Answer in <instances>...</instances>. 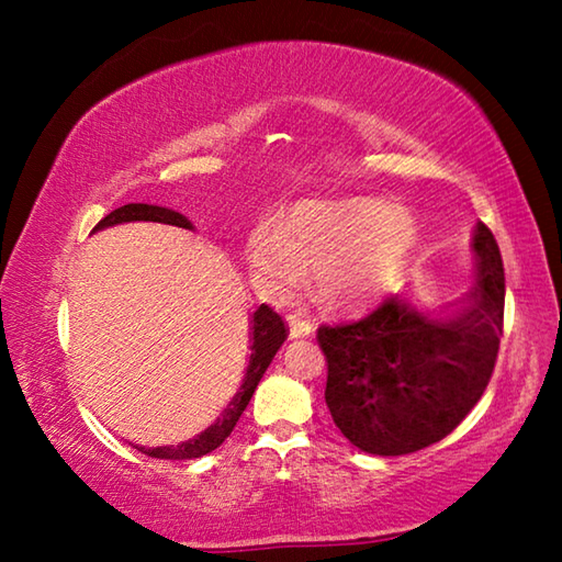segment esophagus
I'll use <instances>...</instances> for the list:
<instances>
[{"mask_svg":"<svg viewBox=\"0 0 562 562\" xmlns=\"http://www.w3.org/2000/svg\"><path fill=\"white\" fill-rule=\"evenodd\" d=\"M288 327H290V339H302V337L312 335V322L300 317V315H290Z\"/></svg>","mask_w":562,"mask_h":562,"instance_id":"1","label":"esophagus"}]
</instances>
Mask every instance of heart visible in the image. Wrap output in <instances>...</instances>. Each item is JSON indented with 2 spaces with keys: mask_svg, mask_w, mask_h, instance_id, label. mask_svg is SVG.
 <instances>
[{
  "mask_svg": "<svg viewBox=\"0 0 562 562\" xmlns=\"http://www.w3.org/2000/svg\"><path fill=\"white\" fill-rule=\"evenodd\" d=\"M416 243L414 213L382 198L300 203L282 227L255 225L245 255L252 280L278 297L315 272V297L325 310H359L402 272Z\"/></svg>",
  "mask_w": 562,
  "mask_h": 562,
  "instance_id": "heart-1",
  "label": "heart"
}]
</instances>
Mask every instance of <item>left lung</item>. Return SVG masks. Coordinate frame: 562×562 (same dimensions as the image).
<instances>
[{
    "label": "left lung",
    "instance_id": "left-lung-1",
    "mask_svg": "<svg viewBox=\"0 0 562 562\" xmlns=\"http://www.w3.org/2000/svg\"><path fill=\"white\" fill-rule=\"evenodd\" d=\"M473 284L443 307L392 292L355 322L317 329L325 398L359 451L404 456L441 441L486 392L503 335L506 278L496 237L475 223Z\"/></svg>",
    "mask_w": 562,
    "mask_h": 562
}]
</instances>
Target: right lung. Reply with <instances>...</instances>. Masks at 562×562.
Listing matches in <instances>:
<instances>
[{
	"label": "right lung",
	"mask_w": 562,
	"mask_h": 562,
	"mask_svg": "<svg viewBox=\"0 0 562 562\" xmlns=\"http://www.w3.org/2000/svg\"><path fill=\"white\" fill-rule=\"evenodd\" d=\"M121 223H164V225H176V227H186V231H193V223H190L183 213L170 211V207H164V205L128 203V205L116 207V211H111L106 217H101L97 227H93V233L103 231V227L121 225ZM284 339H288V329H284L282 317L278 312H272L268 304H260L250 317V359H247L243 384L231 398V404L223 408V414L215 418V424L207 426V429L198 434L195 439H188L178 446H156V449L136 446V449L140 453L150 456V459H164V461L201 459V456L215 451L235 429L237 418L243 416L245 406L250 404V398L260 384L265 369L270 367L272 357L278 355V349L282 347Z\"/></svg>",
	"instance_id": "1"
}]
</instances>
